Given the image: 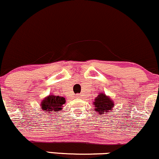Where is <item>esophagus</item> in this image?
Returning <instances> with one entry per match:
<instances>
[{"label":"esophagus","instance_id":"1","mask_svg":"<svg viewBox=\"0 0 159 159\" xmlns=\"http://www.w3.org/2000/svg\"><path fill=\"white\" fill-rule=\"evenodd\" d=\"M76 97H77L78 98H80L82 96H81V94H77V95H76Z\"/></svg>","mask_w":159,"mask_h":159}]
</instances>
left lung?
<instances>
[{"mask_svg":"<svg viewBox=\"0 0 159 159\" xmlns=\"http://www.w3.org/2000/svg\"><path fill=\"white\" fill-rule=\"evenodd\" d=\"M94 105L95 106V111L99 113V115H102L106 112H109V110L112 109L114 103L113 100H111L109 97L106 96L104 94H100L95 98Z\"/></svg>","mask_w":159,"mask_h":159,"instance_id":"left-lung-1","label":"left lung"}]
</instances>
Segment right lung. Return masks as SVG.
<instances>
[{"mask_svg": "<svg viewBox=\"0 0 159 159\" xmlns=\"http://www.w3.org/2000/svg\"><path fill=\"white\" fill-rule=\"evenodd\" d=\"M65 103V99L62 97L50 95L44 98L41 103V107L44 111L57 112L61 109V106Z\"/></svg>", "mask_w": 159, "mask_h": 159, "instance_id": "add662e5", "label": "right lung"}]
</instances>
